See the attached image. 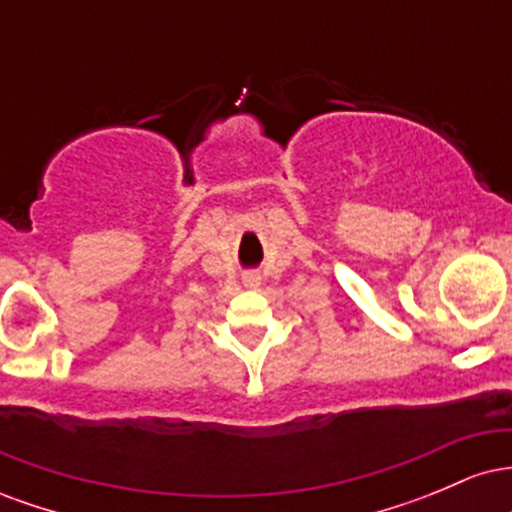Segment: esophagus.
I'll return each instance as SVG.
<instances>
[{
  "label": "esophagus",
  "instance_id": "34e87169",
  "mask_svg": "<svg viewBox=\"0 0 512 512\" xmlns=\"http://www.w3.org/2000/svg\"><path fill=\"white\" fill-rule=\"evenodd\" d=\"M245 286H257V284H260V276H257V274H245Z\"/></svg>",
  "mask_w": 512,
  "mask_h": 512
}]
</instances>
